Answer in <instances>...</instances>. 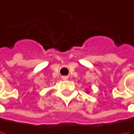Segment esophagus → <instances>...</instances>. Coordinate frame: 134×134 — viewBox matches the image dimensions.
Listing matches in <instances>:
<instances>
[{
	"instance_id": "obj_1",
	"label": "esophagus",
	"mask_w": 134,
	"mask_h": 134,
	"mask_svg": "<svg viewBox=\"0 0 134 134\" xmlns=\"http://www.w3.org/2000/svg\"><path fill=\"white\" fill-rule=\"evenodd\" d=\"M68 79V76H62V80H66Z\"/></svg>"
}]
</instances>
